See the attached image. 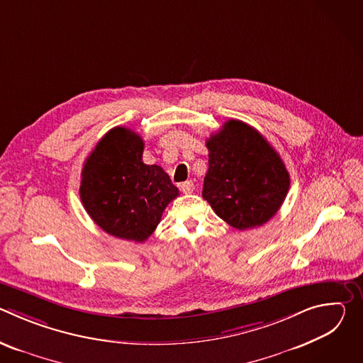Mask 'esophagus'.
I'll use <instances>...</instances> for the list:
<instances>
[{
	"label": "esophagus",
	"instance_id": "esophagus-1",
	"mask_svg": "<svg viewBox=\"0 0 363 363\" xmlns=\"http://www.w3.org/2000/svg\"><path fill=\"white\" fill-rule=\"evenodd\" d=\"M179 186H181V191H182L184 194H191V192H194V189H195L192 181H185V182H182Z\"/></svg>",
	"mask_w": 363,
	"mask_h": 363
}]
</instances>
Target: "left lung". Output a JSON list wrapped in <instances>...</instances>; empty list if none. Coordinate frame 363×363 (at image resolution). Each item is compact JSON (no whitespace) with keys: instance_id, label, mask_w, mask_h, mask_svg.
<instances>
[{"instance_id":"1","label":"left lung","mask_w":363,"mask_h":363,"mask_svg":"<svg viewBox=\"0 0 363 363\" xmlns=\"http://www.w3.org/2000/svg\"><path fill=\"white\" fill-rule=\"evenodd\" d=\"M208 172L202 196L237 230L260 227L286 199L290 175L280 155L252 126L231 119L206 140Z\"/></svg>"}]
</instances>
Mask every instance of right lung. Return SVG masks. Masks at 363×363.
I'll use <instances>...</instances> for the list:
<instances>
[{
  "label": "right lung",
  "mask_w": 363,
  "mask_h": 363,
  "mask_svg": "<svg viewBox=\"0 0 363 363\" xmlns=\"http://www.w3.org/2000/svg\"><path fill=\"white\" fill-rule=\"evenodd\" d=\"M143 146L133 130L111 129L87 157L80 182L90 218L108 234L136 242L155 231L167 205L179 195L161 167L142 162Z\"/></svg>",
  "instance_id": "right-lung-1"
}]
</instances>
